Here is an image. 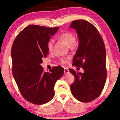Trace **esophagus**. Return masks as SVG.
I'll list each match as a JSON object with an SVG mask.
<instances>
[{"label":"esophagus","instance_id":"obj_1","mask_svg":"<svg viewBox=\"0 0 120 120\" xmlns=\"http://www.w3.org/2000/svg\"><path fill=\"white\" fill-rule=\"evenodd\" d=\"M64 74H67L69 73V71H68V70L67 68H64Z\"/></svg>","mask_w":120,"mask_h":120}]
</instances>
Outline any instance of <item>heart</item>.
<instances>
[{
	"mask_svg": "<svg viewBox=\"0 0 120 120\" xmlns=\"http://www.w3.org/2000/svg\"><path fill=\"white\" fill-rule=\"evenodd\" d=\"M58 38L70 48L74 47L76 45L74 35L71 32H66L62 33L59 35ZM53 40L52 39L50 40L47 43V48L49 52H52L53 50ZM60 62L62 65H66L68 63V61L66 58H61Z\"/></svg>",
	"mask_w": 120,
	"mask_h": 120,
	"instance_id": "obj_1",
	"label": "heart"
}]
</instances>
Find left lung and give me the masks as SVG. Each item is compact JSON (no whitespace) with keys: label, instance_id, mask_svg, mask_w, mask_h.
I'll use <instances>...</instances> for the list:
<instances>
[{"label":"left lung","instance_id":"1","mask_svg":"<svg viewBox=\"0 0 120 120\" xmlns=\"http://www.w3.org/2000/svg\"><path fill=\"white\" fill-rule=\"evenodd\" d=\"M70 28L75 29L79 40L73 65L84 70L81 73L69 69L75 77L71 90L79 101L90 102L99 96L106 80L105 45L98 30L85 20L74 21Z\"/></svg>","mask_w":120,"mask_h":120}]
</instances>
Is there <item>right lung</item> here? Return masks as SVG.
<instances>
[{
	"label": "right lung",
	"instance_id": "1",
	"mask_svg": "<svg viewBox=\"0 0 120 120\" xmlns=\"http://www.w3.org/2000/svg\"><path fill=\"white\" fill-rule=\"evenodd\" d=\"M59 28L29 25L19 32L13 44V76L20 92L30 103L42 105L52 100L55 84L64 74L61 67L44 72L41 65L42 58L49 52L47 43Z\"/></svg>",
	"mask_w": 120,
	"mask_h": 120
}]
</instances>
